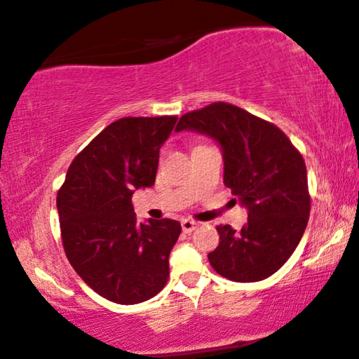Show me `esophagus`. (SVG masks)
Returning a JSON list of instances; mask_svg holds the SVG:
<instances>
[{
	"label": "esophagus",
	"mask_w": 359,
	"mask_h": 359,
	"mask_svg": "<svg viewBox=\"0 0 359 359\" xmlns=\"http://www.w3.org/2000/svg\"><path fill=\"white\" fill-rule=\"evenodd\" d=\"M200 223H196V221L194 219H184L182 221V229H184V232H191L195 231L196 228H198Z\"/></svg>",
	"instance_id": "34e87169"
}]
</instances>
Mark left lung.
Returning a JSON list of instances; mask_svg holds the SVG:
<instances>
[{
	"instance_id": "8db88e82",
	"label": "left lung",
	"mask_w": 359,
	"mask_h": 359,
	"mask_svg": "<svg viewBox=\"0 0 359 359\" xmlns=\"http://www.w3.org/2000/svg\"><path fill=\"white\" fill-rule=\"evenodd\" d=\"M182 130L219 144L224 185L249 213L241 231L229 224L216 228L219 244L208 254L211 266L237 283L269 278L290 259L309 221L311 196L301 153L273 123L228 102L182 115L175 131Z\"/></svg>"
}]
</instances>
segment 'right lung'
<instances>
[{
    "instance_id": "add662e5",
    "label": "right lung",
    "mask_w": 359,
    "mask_h": 359,
    "mask_svg": "<svg viewBox=\"0 0 359 359\" xmlns=\"http://www.w3.org/2000/svg\"><path fill=\"white\" fill-rule=\"evenodd\" d=\"M177 117H125L105 127L69 165L57 195L63 249L86 285L117 304L158 294L169 278L175 219L138 223L135 190L153 187L159 149Z\"/></svg>"
}]
</instances>
